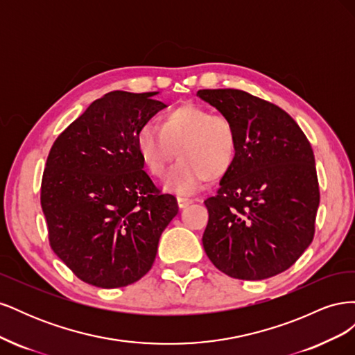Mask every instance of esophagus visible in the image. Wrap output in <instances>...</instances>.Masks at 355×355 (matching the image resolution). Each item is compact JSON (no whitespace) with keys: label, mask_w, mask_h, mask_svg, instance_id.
I'll list each match as a JSON object with an SVG mask.
<instances>
[{"label":"esophagus","mask_w":355,"mask_h":355,"mask_svg":"<svg viewBox=\"0 0 355 355\" xmlns=\"http://www.w3.org/2000/svg\"><path fill=\"white\" fill-rule=\"evenodd\" d=\"M176 200H178V206H179L180 209H185V207L189 206V204H192V200H191V198H187V197H178Z\"/></svg>","instance_id":"obj_1"}]
</instances>
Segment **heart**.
<instances>
[{
  "label": "heart",
  "mask_w": 355,
  "mask_h": 355,
  "mask_svg": "<svg viewBox=\"0 0 355 355\" xmlns=\"http://www.w3.org/2000/svg\"><path fill=\"white\" fill-rule=\"evenodd\" d=\"M136 149L149 175L163 178L171 161L166 188L191 194L206 180H218L232 168L239 151V137L227 115L196 103H184L159 118V128L145 124L136 135Z\"/></svg>",
  "instance_id": "obj_1"
}]
</instances>
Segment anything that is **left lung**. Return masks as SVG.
I'll return each instance as SVG.
<instances>
[{
	"mask_svg": "<svg viewBox=\"0 0 355 355\" xmlns=\"http://www.w3.org/2000/svg\"><path fill=\"white\" fill-rule=\"evenodd\" d=\"M197 96L234 123L237 158L204 201V252L219 271L265 280L288 270L314 239L320 188L311 144L280 106L235 89Z\"/></svg>",
	"mask_w": 355,
	"mask_h": 355,
	"instance_id": "1",
	"label": "left lung"
}]
</instances>
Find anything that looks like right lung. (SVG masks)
<instances>
[{"mask_svg": "<svg viewBox=\"0 0 355 355\" xmlns=\"http://www.w3.org/2000/svg\"><path fill=\"white\" fill-rule=\"evenodd\" d=\"M157 92L115 90L96 99L53 144L41 180L49 243L84 283L132 284L151 270L178 211L144 170L136 135L164 108Z\"/></svg>", "mask_w": 355, "mask_h": 355, "instance_id": "right-lung-1", "label": "right lung"}]
</instances>
